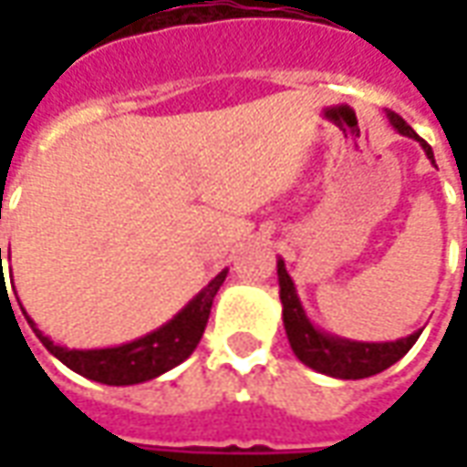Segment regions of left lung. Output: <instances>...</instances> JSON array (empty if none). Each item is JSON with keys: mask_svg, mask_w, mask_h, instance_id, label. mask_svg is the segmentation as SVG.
Wrapping results in <instances>:
<instances>
[{"mask_svg": "<svg viewBox=\"0 0 467 467\" xmlns=\"http://www.w3.org/2000/svg\"><path fill=\"white\" fill-rule=\"evenodd\" d=\"M390 124L405 137H412L415 142L428 154V160L435 164L432 157V147L422 137L415 134L410 124L405 122L400 115L388 112ZM277 280H280V300H283V323L290 348L297 355V360L305 362L307 368L330 375V378H340V380H360V378H370L378 372L388 370L390 365L400 360L405 352L410 350L415 340L420 337L422 330L400 337L395 343H358V340H345L337 335L323 333L317 330L307 315H305L295 283L285 270L283 260H277Z\"/></svg>", "mask_w": 467, "mask_h": 467, "instance_id": "obj_1", "label": "left lung"}]
</instances>
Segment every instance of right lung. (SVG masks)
Returning <instances> with one entry per match:
<instances>
[{
    "label": "right lung",
    "mask_w": 467,
    "mask_h": 467,
    "mask_svg": "<svg viewBox=\"0 0 467 467\" xmlns=\"http://www.w3.org/2000/svg\"><path fill=\"white\" fill-rule=\"evenodd\" d=\"M2 265V247H0ZM227 270L214 277L213 283L197 293L184 305L180 313L174 315L170 323L157 327L144 337H137L132 343L117 345V348H102V350H69L62 345H55L42 330H36L35 320L25 313L26 323L32 325L35 335L42 340L47 350L62 360L69 370L85 375L89 380L105 382V385H137V382L152 380L162 372L172 370L174 365L187 360L200 343L207 317L213 310V300L220 285L224 283Z\"/></svg>",
    "instance_id": "obj_1"
}]
</instances>
